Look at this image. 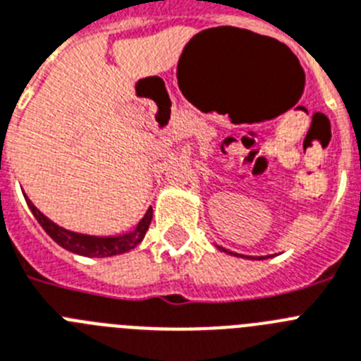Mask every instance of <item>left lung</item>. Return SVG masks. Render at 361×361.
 Returning a JSON list of instances; mask_svg holds the SVG:
<instances>
[{"label":"left lung","mask_w":361,"mask_h":361,"mask_svg":"<svg viewBox=\"0 0 361 361\" xmlns=\"http://www.w3.org/2000/svg\"><path fill=\"white\" fill-rule=\"evenodd\" d=\"M224 250H225V249H224ZM231 255H233V252H231Z\"/></svg>","instance_id":"1"}]
</instances>
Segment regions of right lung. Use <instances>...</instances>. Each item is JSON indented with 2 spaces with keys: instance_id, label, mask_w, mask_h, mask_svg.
Segmentation results:
<instances>
[{
  "instance_id": "obj_1",
  "label": "right lung",
  "mask_w": 361,
  "mask_h": 361,
  "mask_svg": "<svg viewBox=\"0 0 361 361\" xmlns=\"http://www.w3.org/2000/svg\"><path fill=\"white\" fill-rule=\"evenodd\" d=\"M30 211L36 216V219L39 221L45 233L49 234L56 243H59L61 247H65L67 250H72L76 255L83 256H92V258H105V256H114V255H123L127 250L134 249V247L143 240L147 228H149L150 221H152V209L147 211V214L143 216V219L137 224V227L134 228L133 233L123 234V236H112V238H98V236H87V234H78L67 231V228H61L59 225H56L54 221H50L45 214L37 211L36 207L32 205L30 200H27Z\"/></svg>"
}]
</instances>
